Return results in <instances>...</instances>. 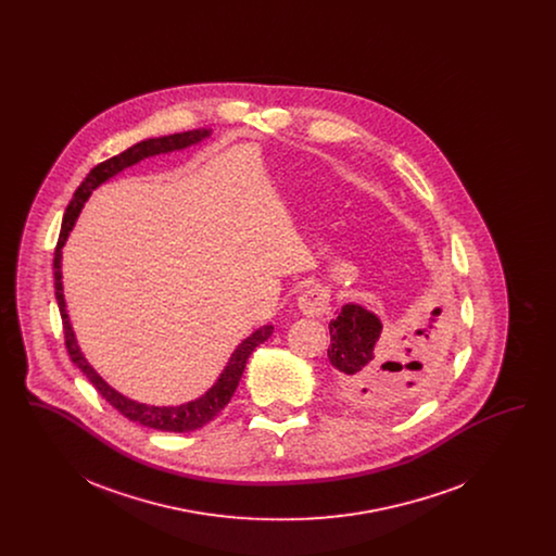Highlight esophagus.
Masks as SVG:
<instances>
[{
    "instance_id": "esophagus-1",
    "label": "esophagus",
    "mask_w": 556,
    "mask_h": 556,
    "mask_svg": "<svg viewBox=\"0 0 556 556\" xmlns=\"http://www.w3.org/2000/svg\"><path fill=\"white\" fill-rule=\"evenodd\" d=\"M329 293L318 286L306 288L298 298V308L308 317H320L329 308Z\"/></svg>"
}]
</instances>
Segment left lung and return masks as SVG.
<instances>
[{
    "instance_id": "obj_1",
    "label": "left lung",
    "mask_w": 556,
    "mask_h": 556,
    "mask_svg": "<svg viewBox=\"0 0 556 556\" xmlns=\"http://www.w3.org/2000/svg\"><path fill=\"white\" fill-rule=\"evenodd\" d=\"M440 308L431 320L417 329L415 342L390 345L379 342L381 320L358 304H345L340 315L329 323L331 345L327 356L336 369V386L348 402L361 408H386L410 396L408 388L419 386L429 365L440 352L442 333L435 325Z\"/></svg>"
}]
</instances>
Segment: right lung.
<instances>
[{"label":"right lung","instance_id":"1","mask_svg":"<svg viewBox=\"0 0 556 556\" xmlns=\"http://www.w3.org/2000/svg\"><path fill=\"white\" fill-rule=\"evenodd\" d=\"M211 131L206 129H193V131L175 132V135H164V137H156V139H146L131 146L129 150H125L118 156L100 162L98 166H93L89 170V175L85 177V181L77 187L68 208L64 212V220H62V229H60V238H58V245L53 252V286H55V300H58V308H60V317H62V327H64V344L68 350L71 361L83 370V375L91 381V386L102 394V397L110 402L123 417H127L129 421L143 425V427H152V429H160V431H175V433H184V431H193L198 427H204L211 424L212 419L229 404L231 396L238 390L239 379L245 369V363L250 358V354L254 352L256 345L263 344L270 333H273V325H265L258 331H254L250 338H245L238 350L231 354L229 363L225 370L220 372L218 381L212 386L211 390L198 400H191L181 406H148V404H139L131 397H125L118 394L116 390H112L106 381L96 372V369L85 361V356L80 354L79 345L75 340L71 320L66 315V302H64V293H62V270H60V263H62V245L66 243L68 233L75 227V220L79 216L83 204L87 202V198L91 195V191L98 186H102L110 177H114L116 173H121L123 168L131 166L139 160L148 159V156H156V154H164V152H173V150H181L191 143L202 141L204 137H208Z\"/></svg>","mask_w":556,"mask_h":556}]
</instances>
